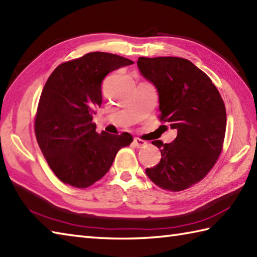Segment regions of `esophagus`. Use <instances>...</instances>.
<instances>
[{
  "mask_svg": "<svg viewBox=\"0 0 257 257\" xmlns=\"http://www.w3.org/2000/svg\"><path fill=\"white\" fill-rule=\"evenodd\" d=\"M145 145H147V142H144V140L139 139V138H135L134 139V146H135V147L142 148V147H144Z\"/></svg>",
  "mask_w": 257,
  "mask_h": 257,
  "instance_id": "esophagus-1",
  "label": "esophagus"
}]
</instances>
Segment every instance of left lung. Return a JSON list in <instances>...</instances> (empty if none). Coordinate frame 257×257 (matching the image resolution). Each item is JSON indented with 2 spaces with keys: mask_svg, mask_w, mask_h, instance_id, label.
<instances>
[{
  "mask_svg": "<svg viewBox=\"0 0 257 257\" xmlns=\"http://www.w3.org/2000/svg\"><path fill=\"white\" fill-rule=\"evenodd\" d=\"M143 77L157 89L159 119L177 130L170 144L155 140L162 159L146 169L160 188L179 192L202 180L222 152L226 110L212 80L183 58H139Z\"/></svg>",
  "mask_w": 257,
  "mask_h": 257,
  "instance_id": "8db88e82",
  "label": "left lung"
}]
</instances>
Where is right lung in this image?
<instances>
[{
	"label": "right lung",
	"instance_id": "obj_1",
	"mask_svg": "<svg viewBox=\"0 0 257 257\" xmlns=\"http://www.w3.org/2000/svg\"><path fill=\"white\" fill-rule=\"evenodd\" d=\"M134 62L117 54L91 52L55 68L44 84L35 136L55 176L85 188L108 173L118 150L133 142L128 133L98 134L92 122L102 103L105 75Z\"/></svg>",
	"mask_w": 257,
	"mask_h": 257
}]
</instances>
